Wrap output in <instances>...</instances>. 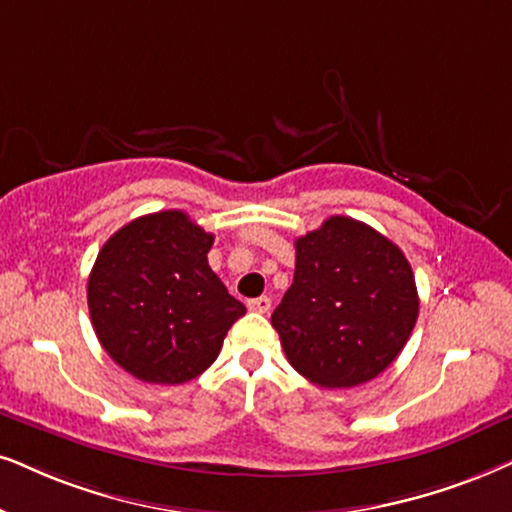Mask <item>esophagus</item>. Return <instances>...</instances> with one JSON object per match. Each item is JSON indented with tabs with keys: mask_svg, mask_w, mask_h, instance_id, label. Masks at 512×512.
Instances as JSON below:
<instances>
[{
	"mask_svg": "<svg viewBox=\"0 0 512 512\" xmlns=\"http://www.w3.org/2000/svg\"><path fill=\"white\" fill-rule=\"evenodd\" d=\"M248 309H250V312H257V314H267L271 309V300L267 295L255 297V300L248 302Z\"/></svg>",
	"mask_w": 512,
	"mask_h": 512,
	"instance_id": "esophagus-1",
	"label": "esophagus"
}]
</instances>
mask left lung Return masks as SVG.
Here are the masks:
<instances>
[{
  "instance_id": "8db88e82",
  "label": "left lung",
  "mask_w": 512,
  "mask_h": 512,
  "mask_svg": "<svg viewBox=\"0 0 512 512\" xmlns=\"http://www.w3.org/2000/svg\"><path fill=\"white\" fill-rule=\"evenodd\" d=\"M416 319V278L404 252L368 224L335 215L295 241L293 286L271 326L297 373L342 390L383 373Z\"/></svg>"
}]
</instances>
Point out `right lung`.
<instances>
[{
    "label": "right lung",
    "instance_id": "add662e5",
    "mask_svg": "<svg viewBox=\"0 0 512 512\" xmlns=\"http://www.w3.org/2000/svg\"><path fill=\"white\" fill-rule=\"evenodd\" d=\"M215 236L181 210L144 215L108 238L87 283L101 347L134 378L189 383L245 314L208 264Z\"/></svg>",
    "mask_w": 512,
    "mask_h": 512
}]
</instances>
